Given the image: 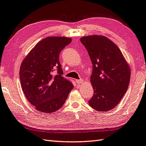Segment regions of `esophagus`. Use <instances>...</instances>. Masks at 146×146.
Segmentation results:
<instances>
[{"mask_svg": "<svg viewBox=\"0 0 146 146\" xmlns=\"http://www.w3.org/2000/svg\"><path fill=\"white\" fill-rule=\"evenodd\" d=\"M83 80H82V79H80V80H76V84H81V83H82V82H83Z\"/></svg>", "mask_w": 146, "mask_h": 146, "instance_id": "34e87169", "label": "esophagus"}]
</instances>
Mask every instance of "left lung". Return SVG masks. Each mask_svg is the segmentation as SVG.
I'll list each match as a JSON object with an SVG mask.
<instances>
[{"label":"left lung","instance_id":"left-lung-1","mask_svg":"<svg viewBox=\"0 0 146 146\" xmlns=\"http://www.w3.org/2000/svg\"><path fill=\"white\" fill-rule=\"evenodd\" d=\"M80 41L88 52L92 64L91 82L94 94L89 101L97 111L113 109L128 89L131 71L118 46L107 37H82Z\"/></svg>","mask_w":146,"mask_h":146}]
</instances>
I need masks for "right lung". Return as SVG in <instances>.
<instances>
[{
    "label": "right lung",
    "mask_w": 146,
    "mask_h": 146,
    "mask_svg": "<svg viewBox=\"0 0 146 146\" xmlns=\"http://www.w3.org/2000/svg\"><path fill=\"white\" fill-rule=\"evenodd\" d=\"M71 42L66 37H48L37 43L22 62L21 86L37 110L52 113L59 110L73 88L72 83L62 76L59 59L60 52ZM55 70L56 76L52 75Z\"/></svg>",
    "instance_id": "1"
}]
</instances>
